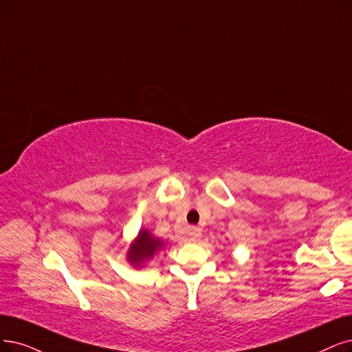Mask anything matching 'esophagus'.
Instances as JSON below:
<instances>
[{"mask_svg":"<svg viewBox=\"0 0 352 352\" xmlns=\"http://www.w3.org/2000/svg\"><path fill=\"white\" fill-rule=\"evenodd\" d=\"M201 236V229L200 228H190L188 229V241L190 242H197Z\"/></svg>","mask_w":352,"mask_h":352,"instance_id":"esophagus-1","label":"esophagus"}]
</instances>
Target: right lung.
<instances>
[{"instance_id": "right-lung-1", "label": "right lung", "mask_w": 352, "mask_h": 352, "mask_svg": "<svg viewBox=\"0 0 352 352\" xmlns=\"http://www.w3.org/2000/svg\"><path fill=\"white\" fill-rule=\"evenodd\" d=\"M162 241L160 238H155L149 230L140 229L138 238L132 242L127 251V261L133 267L140 268L162 248Z\"/></svg>"}]
</instances>
